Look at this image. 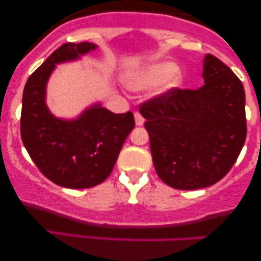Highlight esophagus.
Masks as SVG:
<instances>
[{
    "instance_id": "1",
    "label": "esophagus",
    "mask_w": 261,
    "mask_h": 261,
    "mask_svg": "<svg viewBox=\"0 0 261 261\" xmlns=\"http://www.w3.org/2000/svg\"><path fill=\"white\" fill-rule=\"evenodd\" d=\"M135 122H136L137 126H142L143 122H145V119L140 113H135Z\"/></svg>"
}]
</instances>
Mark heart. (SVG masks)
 <instances>
[{
	"label": "heart",
	"instance_id": "obj_1",
	"mask_svg": "<svg viewBox=\"0 0 261 261\" xmlns=\"http://www.w3.org/2000/svg\"><path fill=\"white\" fill-rule=\"evenodd\" d=\"M174 73L173 75L172 73ZM173 74L172 76L171 74ZM171 75L168 81V87H178L181 83V74L176 72V66L173 62H161L137 74L127 82V86L134 91H142L161 85L164 80Z\"/></svg>",
	"mask_w": 261,
	"mask_h": 261
}]
</instances>
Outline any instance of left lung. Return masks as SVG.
I'll use <instances>...</instances> for the list:
<instances>
[{
	"label": "left lung",
	"instance_id": "1",
	"mask_svg": "<svg viewBox=\"0 0 261 261\" xmlns=\"http://www.w3.org/2000/svg\"><path fill=\"white\" fill-rule=\"evenodd\" d=\"M202 77L199 89L172 88L140 106L155 172L180 190L221 180L247 137L241 80L211 54L203 59Z\"/></svg>",
	"mask_w": 261,
	"mask_h": 261
}]
</instances>
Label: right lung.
<instances>
[{
    "mask_svg": "<svg viewBox=\"0 0 261 261\" xmlns=\"http://www.w3.org/2000/svg\"><path fill=\"white\" fill-rule=\"evenodd\" d=\"M94 49L97 45L87 41L62 44L31 74L23 91V145L39 170L64 188L87 189L106 180L135 126L131 112L114 114L100 104L88 108L76 120L55 118L47 109L46 83L56 64Z\"/></svg>",
    "mask_w": 261,
    "mask_h": 261,
    "instance_id": "obj_1",
    "label": "right lung"
}]
</instances>
